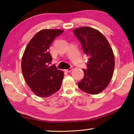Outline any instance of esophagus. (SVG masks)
Instances as JSON below:
<instances>
[{
  "instance_id": "esophagus-1",
  "label": "esophagus",
  "mask_w": 134,
  "mask_h": 134,
  "mask_svg": "<svg viewBox=\"0 0 134 134\" xmlns=\"http://www.w3.org/2000/svg\"><path fill=\"white\" fill-rule=\"evenodd\" d=\"M72 70V68H69L66 69L65 71H66V72H70Z\"/></svg>"
}]
</instances>
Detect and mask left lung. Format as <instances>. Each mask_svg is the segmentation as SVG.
I'll return each mask as SVG.
<instances>
[{
  "instance_id": "8db88e82",
  "label": "left lung",
  "mask_w": 134,
  "mask_h": 134,
  "mask_svg": "<svg viewBox=\"0 0 134 134\" xmlns=\"http://www.w3.org/2000/svg\"><path fill=\"white\" fill-rule=\"evenodd\" d=\"M82 44L84 54L89 57L84 77L78 87L84 92L97 94L109 85L115 68V57L109 42L101 33L89 27L72 31Z\"/></svg>"
}]
</instances>
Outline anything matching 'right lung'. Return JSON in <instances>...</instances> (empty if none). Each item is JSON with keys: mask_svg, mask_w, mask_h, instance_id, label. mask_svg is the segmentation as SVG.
<instances>
[{"mask_svg": "<svg viewBox=\"0 0 134 134\" xmlns=\"http://www.w3.org/2000/svg\"><path fill=\"white\" fill-rule=\"evenodd\" d=\"M63 32L59 29H45L30 40L24 52L21 68L25 82L36 96L46 98L59 90L64 73L54 65L49 49L54 40Z\"/></svg>", "mask_w": 134, "mask_h": 134, "instance_id": "add662e5", "label": "right lung"}]
</instances>
